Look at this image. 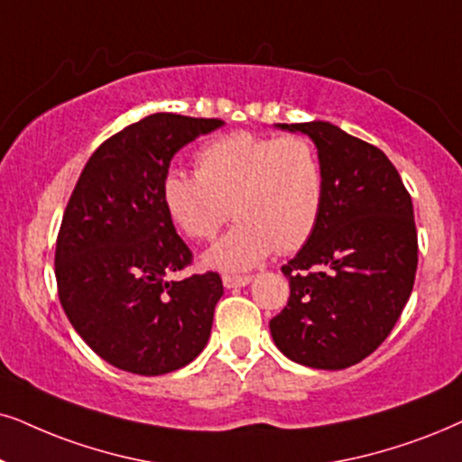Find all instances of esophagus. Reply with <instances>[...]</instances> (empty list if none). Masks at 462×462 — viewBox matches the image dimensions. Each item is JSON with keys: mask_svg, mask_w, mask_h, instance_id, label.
Returning a JSON list of instances; mask_svg holds the SVG:
<instances>
[{"mask_svg": "<svg viewBox=\"0 0 462 462\" xmlns=\"http://www.w3.org/2000/svg\"><path fill=\"white\" fill-rule=\"evenodd\" d=\"M221 282H224V288L235 290V288H245V285H249L251 277L249 274H224Z\"/></svg>", "mask_w": 462, "mask_h": 462, "instance_id": "1", "label": "esophagus"}]
</instances>
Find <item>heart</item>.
I'll list each match as a JSON object with an SVG mask.
<instances>
[{
    "label": "heart",
    "instance_id": "heart-1",
    "mask_svg": "<svg viewBox=\"0 0 462 462\" xmlns=\"http://www.w3.org/2000/svg\"><path fill=\"white\" fill-rule=\"evenodd\" d=\"M198 174L168 171L162 202L172 224L208 241L235 215L238 224L202 255L215 271H247L274 249L291 254L313 235L324 204L318 151L300 136L226 134L196 157Z\"/></svg>",
    "mask_w": 462,
    "mask_h": 462
}]
</instances>
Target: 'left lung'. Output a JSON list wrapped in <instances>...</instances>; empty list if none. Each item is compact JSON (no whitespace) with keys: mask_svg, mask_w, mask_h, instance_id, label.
Masks as SVG:
<instances>
[{"mask_svg":"<svg viewBox=\"0 0 462 462\" xmlns=\"http://www.w3.org/2000/svg\"><path fill=\"white\" fill-rule=\"evenodd\" d=\"M313 140L324 204L313 235L282 271L290 300L271 319L279 352L311 369L358 365L394 328L413 290L411 198L383 151L328 121L277 124Z\"/></svg>","mask_w":462,"mask_h":462,"instance_id":"obj_1","label":"left lung"}]
</instances>
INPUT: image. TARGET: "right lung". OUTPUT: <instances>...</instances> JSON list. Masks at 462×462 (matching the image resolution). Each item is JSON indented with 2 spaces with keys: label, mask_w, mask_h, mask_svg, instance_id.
<instances>
[{
  "label": "right lung",
  "mask_w": 462,
  "mask_h": 462,
  "mask_svg": "<svg viewBox=\"0 0 462 462\" xmlns=\"http://www.w3.org/2000/svg\"><path fill=\"white\" fill-rule=\"evenodd\" d=\"M224 125L155 113L108 138L87 162L63 213L55 277L63 311L83 341L116 369L163 375L208 343L217 273L171 282L191 262L162 202L174 153Z\"/></svg>",
  "instance_id": "add662e5"
}]
</instances>
